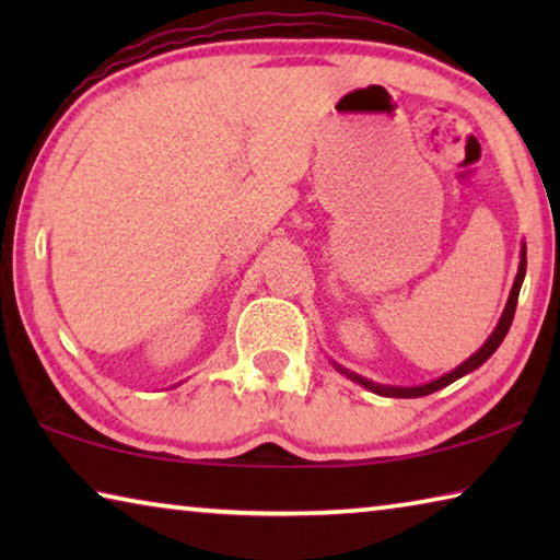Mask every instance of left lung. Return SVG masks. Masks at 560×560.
<instances>
[{
	"mask_svg": "<svg viewBox=\"0 0 560 560\" xmlns=\"http://www.w3.org/2000/svg\"><path fill=\"white\" fill-rule=\"evenodd\" d=\"M524 273H526V249L521 252V264H518V273H516L514 289H511V293H509V301H506L504 316H501L499 326L494 328V334L489 336L487 343L481 346V348L477 350V353H474L469 360H464V363H462L459 368H454L452 373L442 375L440 381L428 383V385H420V387H385V385H375V383H371V381H365V377H360V375L350 373V371H343V368H338V371H340V373H346L348 377H353L355 383L365 385L368 390H373V393H377V395H385V397H422V395H430V393H434V390H440V387L454 383V381H457V377L467 375V373H471V371H477V368H479L481 363H485V360H489V358H491V353H494V350L501 346V340H504V336L509 334L511 320H514V314H516V301H518L521 283H524Z\"/></svg>",
	"mask_w": 560,
	"mask_h": 560,
	"instance_id": "1",
	"label": "left lung"
}]
</instances>
